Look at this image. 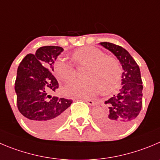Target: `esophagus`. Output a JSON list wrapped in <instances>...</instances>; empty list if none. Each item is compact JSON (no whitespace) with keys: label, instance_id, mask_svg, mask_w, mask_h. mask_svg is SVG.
<instances>
[{"label":"esophagus","instance_id":"esophagus-1","mask_svg":"<svg viewBox=\"0 0 160 160\" xmlns=\"http://www.w3.org/2000/svg\"><path fill=\"white\" fill-rule=\"evenodd\" d=\"M83 100H84L85 102H87V103L88 104V105H90V106H94V105H95V101L92 100V99H88V98H83Z\"/></svg>","mask_w":160,"mask_h":160}]
</instances>
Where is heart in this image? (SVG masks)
<instances>
[{
  "label": "heart",
  "mask_w": 160,
  "mask_h": 160,
  "mask_svg": "<svg viewBox=\"0 0 160 160\" xmlns=\"http://www.w3.org/2000/svg\"><path fill=\"white\" fill-rule=\"evenodd\" d=\"M78 65H88L84 80H72L65 86V92L69 96L88 98L100 92H110L118 87L122 79V68L117 60L95 46L78 49L72 55ZM57 77L63 81H69L76 77V70L71 64L58 60L54 65Z\"/></svg>",
  "instance_id": "b5f03b06"
}]
</instances>
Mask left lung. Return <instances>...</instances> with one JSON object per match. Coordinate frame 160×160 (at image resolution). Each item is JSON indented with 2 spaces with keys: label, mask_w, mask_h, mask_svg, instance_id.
Listing matches in <instances>:
<instances>
[{
  "label": "left lung",
  "mask_w": 160,
  "mask_h": 160,
  "mask_svg": "<svg viewBox=\"0 0 160 160\" xmlns=\"http://www.w3.org/2000/svg\"><path fill=\"white\" fill-rule=\"evenodd\" d=\"M101 46L114 53L122 65V88L119 93L106 101L109 110L98 118L100 127L111 132H122L130 127L142 107V80L141 71L135 60L122 46L114 43L100 42Z\"/></svg>",
  "instance_id": "obj_1"
}]
</instances>
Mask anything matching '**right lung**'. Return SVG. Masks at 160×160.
<instances>
[{"label":"right lung","mask_w":160,"mask_h":160,"mask_svg":"<svg viewBox=\"0 0 160 160\" xmlns=\"http://www.w3.org/2000/svg\"><path fill=\"white\" fill-rule=\"evenodd\" d=\"M63 50L60 46H42L35 54L27 55L18 67L15 82L18 110L28 125L38 132L59 127L72 102V99L50 95L59 87L51 71Z\"/></svg>","instance_id":"1"}]
</instances>
